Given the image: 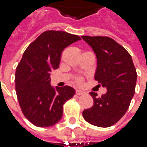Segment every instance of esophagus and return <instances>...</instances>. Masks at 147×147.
<instances>
[{
	"label": "esophagus",
	"instance_id": "esophagus-1",
	"mask_svg": "<svg viewBox=\"0 0 147 147\" xmlns=\"http://www.w3.org/2000/svg\"><path fill=\"white\" fill-rule=\"evenodd\" d=\"M76 94L77 95H83V94H85V92L83 91V90H76Z\"/></svg>",
	"mask_w": 147,
	"mask_h": 147
}]
</instances>
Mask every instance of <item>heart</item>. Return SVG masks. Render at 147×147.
I'll return each instance as SVG.
<instances>
[{
  "label": "heart",
  "instance_id": "obj_1",
  "mask_svg": "<svg viewBox=\"0 0 147 147\" xmlns=\"http://www.w3.org/2000/svg\"><path fill=\"white\" fill-rule=\"evenodd\" d=\"M75 81H76V83L77 84L80 85V84H82V83H83V77H81V76L76 77V79H75Z\"/></svg>",
  "mask_w": 147,
  "mask_h": 147
}]
</instances>
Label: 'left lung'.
Instances as JSON below:
<instances>
[{"label":"left lung","instance_id":"1","mask_svg":"<svg viewBox=\"0 0 147 147\" xmlns=\"http://www.w3.org/2000/svg\"><path fill=\"white\" fill-rule=\"evenodd\" d=\"M92 47L98 59L95 79L107 92L94 99L91 108L84 109L83 117L92 125L108 127L118 122L129 108L136 90L137 72L129 53L113 39L105 36H82Z\"/></svg>","mask_w":147,"mask_h":147}]
</instances>
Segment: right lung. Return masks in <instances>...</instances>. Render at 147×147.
Returning a JSON list of instances; mask_svg holds the SVG:
<instances>
[{
    "label": "right lung",
    "mask_w": 147,
    "mask_h": 147,
    "mask_svg": "<svg viewBox=\"0 0 147 147\" xmlns=\"http://www.w3.org/2000/svg\"><path fill=\"white\" fill-rule=\"evenodd\" d=\"M81 40L64 31H44L24 52L16 71L15 83L24 117L40 127L54 125L63 115V105L75 94L69 86L53 87L50 72L59 67L64 48Z\"/></svg>",
    "instance_id": "obj_1"
}]
</instances>
